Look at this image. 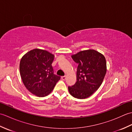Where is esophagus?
Returning a JSON list of instances; mask_svg holds the SVG:
<instances>
[{"mask_svg": "<svg viewBox=\"0 0 132 132\" xmlns=\"http://www.w3.org/2000/svg\"><path fill=\"white\" fill-rule=\"evenodd\" d=\"M61 78H62V79L64 80H65V79H66V76H62V77H61Z\"/></svg>", "mask_w": 132, "mask_h": 132, "instance_id": "1", "label": "esophagus"}]
</instances>
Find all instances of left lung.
I'll return each instance as SVG.
<instances>
[{"label":"left lung","mask_w":132,"mask_h":132,"mask_svg":"<svg viewBox=\"0 0 132 132\" xmlns=\"http://www.w3.org/2000/svg\"><path fill=\"white\" fill-rule=\"evenodd\" d=\"M78 64L77 82L69 86V91L77 99H86L100 87L106 72L105 58L95 50L81 51L71 56Z\"/></svg>","instance_id":"obj_1"}]
</instances>
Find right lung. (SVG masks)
<instances>
[{
  "instance_id": "1",
  "label": "right lung",
  "mask_w": 132,
  "mask_h": 132,
  "mask_svg": "<svg viewBox=\"0 0 132 132\" xmlns=\"http://www.w3.org/2000/svg\"><path fill=\"white\" fill-rule=\"evenodd\" d=\"M54 57L46 50L35 49L21 58L20 72L22 80L28 90L36 96H47L61 79L54 74L52 65Z\"/></svg>"
}]
</instances>
